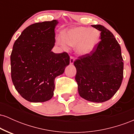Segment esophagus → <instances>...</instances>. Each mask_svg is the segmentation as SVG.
<instances>
[{
  "label": "esophagus",
  "mask_w": 134,
  "mask_h": 134,
  "mask_svg": "<svg viewBox=\"0 0 134 134\" xmlns=\"http://www.w3.org/2000/svg\"><path fill=\"white\" fill-rule=\"evenodd\" d=\"M74 62V57L72 56H70V64H73Z\"/></svg>",
  "instance_id": "1"
}]
</instances>
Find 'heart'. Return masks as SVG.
Wrapping results in <instances>:
<instances>
[{
	"instance_id": "obj_1",
	"label": "heart",
	"mask_w": 134,
	"mask_h": 134,
	"mask_svg": "<svg viewBox=\"0 0 134 134\" xmlns=\"http://www.w3.org/2000/svg\"><path fill=\"white\" fill-rule=\"evenodd\" d=\"M57 41L62 47H65L66 44L76 46V52L79 55H87L93 51L99 43V33L94 28L72 27L60 36Z\"/></svg>"
}]
</instances>
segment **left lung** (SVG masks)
<instances>
[{"mask_svg":"<svg viewBox=\"0 0 134 134\" xmlns=\"http://www.w3.org/2000/svg\"><path fill=\"white\" fill-rule=\"evenodd\" d=\"M100 31L101 40L87 55L74 62L80 96L87 101L102 103L114 96L124 77L121 48L114 35L103 26L92 25Z\"/></svg>","mask_w":134,"mask_h":134,"instance_id":"obj_1","label":"left lung"}]
</instances>
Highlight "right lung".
<instances>
[{
  "label": "right lung",
  "instance_id": "obj_1",
  "mask_svg": "<svg viewBox=\"0 0 134 134\" xmlns=\"http://www.w3.org/2000/svg\"><path fill=\"white\" fill-rule=\"evenodd\" d=\"M56 20L31 24L21 33L10 55L11 78L19 94L30 102H44L53 96L55 78L70 63L67 52L55 53Z\"/></svg>",
  "mask_w": 134,
  "mask_h": 134
}]
</instances>
